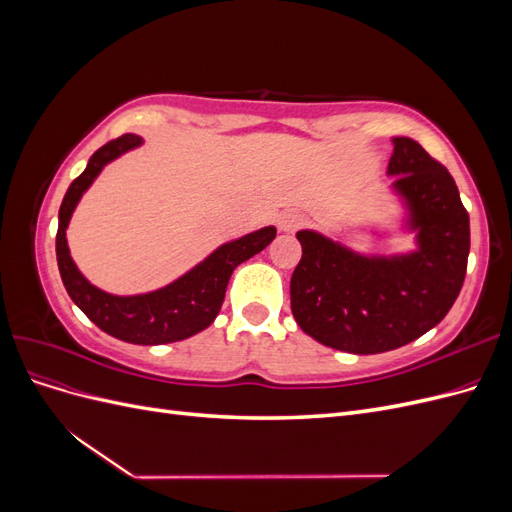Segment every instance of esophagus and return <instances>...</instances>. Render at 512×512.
<instances>
[{"instance_id": "34e87169", "label": "esophagus", "mask_w": 512, "mask_h": 512, "mask_svg": "<svg viewBox=\"0 0 512 512\" xmlns=\"http://www.w3.org/2000/svg\"><path fill=\"white\" fill-rule=\"evenodd\" d=\"M303 222H305V218H303L299 211H286V213L280 215V220H277V226H280L282 232H294Z\"/></svg>"}]
</instances>
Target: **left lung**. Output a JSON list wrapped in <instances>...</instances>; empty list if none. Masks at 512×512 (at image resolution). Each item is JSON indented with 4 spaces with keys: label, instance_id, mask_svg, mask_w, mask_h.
<instances>
[{
    "label": "left lung",
    "instance_id": "8db88e82",
    "mask_svg": "<svg viewBox=\"0 0 512 512\" xmlns=\"http://www.w3.org/2000/svg\"><path fill=\"white\" fill-rule=\"evenodd\" d=\"M386 175L414 232L408 254H361L316 230H299L301 262L290 307L316 342L378 354L414 342L448 314L466 280L470 215L451 173L412 138L395 136Z\"/></svg>",
    "mask_w": 512,
    "mask_h": 512
}]
</instances>
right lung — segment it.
<instances>
[{
  "instance_id": "right-lung-1",
  "label": "right lung",
  "mask_w": 512,
  "mask_h": 512,
  "mask_svg": "<svg viewBox=\"0 0 512 512\" xmlns=\"http://www.w3.org/2000/svg\"><path fill=\"white\" fill-rule=\"evenodd\" d=\"M138 145H143L141 136L123 134L117 141L100 147L89 158L87 168L70 183L64 200H61L55 252L61 282H64L70 299L96 327L121 339V342L158 346L181 342V339L205 331L215 316L220 314L232 271L241 262L265 250L275 239L277 230L275 226H265L250 232V235L220 245L203 262H198L194 269L183 273L164 288L145 294H130V297H119V294L100 290L74 265L66 228L81 196L96 181L102 168Z\"/></svg>"
}]
</instances>
